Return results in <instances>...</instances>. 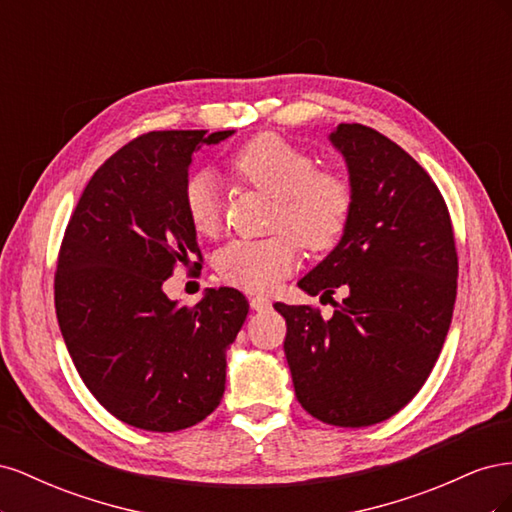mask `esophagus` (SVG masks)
<instances>
[{
  "instance_id": "obj_1",
  "label": "esophagus",
  "mask_w": 512,
  "mask_h": 512,
  "mask_svg": "<svg viewBox=\"0 0 512 512\" xmlns=\"http://www.w3.org/2000/svg\"><path fill=\"white\" fill-rule=\"evenodd\" d=\"M250 305L252 309H256V312H269L271 309V301L265 297V294H256V297L250 299Z\"/></svg>"
}]
</instances>
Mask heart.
<instances>
[{"instance_id": "heart-1", "label": "heart", "mask_w": 512, "mask_h": 512, "mask_svg": "<svg viewBox=\"0 0 512 512\" xmlns=\"http://www.w3.org/2000/svg\"><path fill=\"white\" fill-rule=\"evenodd\" d=\"M228 170L241 183L275 198V235L224 245L215 258L222 282L247 292L271 290L297 267L299 245L307 252H324L344 237L354 209V188L339 170L316 166L312 151L265 132L232 153ZM181 203L198 235H218L222 194L209 175L185 181Z\"/></svg>"}]
</instances>
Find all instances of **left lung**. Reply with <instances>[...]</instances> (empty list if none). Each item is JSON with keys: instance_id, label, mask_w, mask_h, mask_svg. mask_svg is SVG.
<instances>
[{"instance_id": "left-lung-1", "label": "left lung", "mask_w": 512, "mask_h": 512, "mask_svg": "<svg viewBox=\"0 0 512 512\" xmlns=\"http://www.w3.org/2000/svg\"><path fill=\"white\" fill-rule=\"evenodd\" d=\"M344 153L354 209L342 241L299 282L333 299L273 307L286 318L284 352L299 404L335 427L386 421L421 391L451 327L457 245L438 185L391 138L361 123L331 134Z\"/></svg>"}]
</instances>
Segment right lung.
Here are the masks:
<instances>
[{"instance_id": "right-lung-1", "label": "right lung", "mask_w": 512, "mask_h": 512, "mask_svg": "<svg viewBox=\"0 0 512 512\" xmlns=\"http://www.w3.org/2000/svg\"><path fill=\"white\" fill-rule=\"evenodd\" d=\"M230 134L136 136L89 179L61 239V335L91 395L138 429H188L224 395V352L250 309L245 294L220 288L196 305H177L162 284L203 260L181 192L194 151Z\"/></svg>"}]
</instances>
